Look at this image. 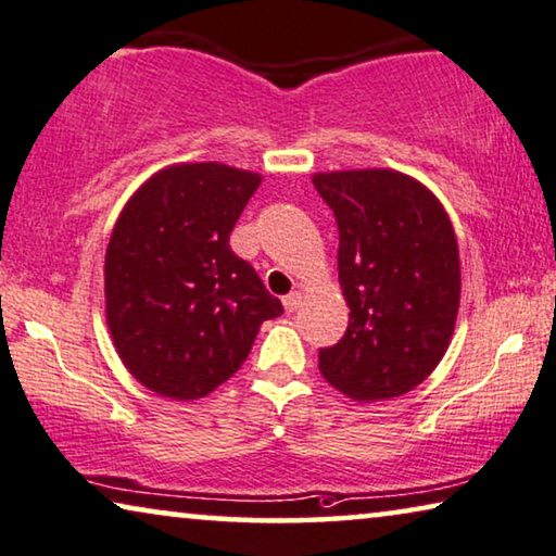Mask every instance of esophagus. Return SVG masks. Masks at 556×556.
I'll list each match as a JSON object with an SVG mask.
<instances>
[{"mask_svg": "<svg viewBox=\"0 0 556 556\" xmlns=\"http://www.w3.org/2000/svg\"><path fill=\"white\" fill-rule=\"evenodd\" d=\"M281 304H285L287 312H296V309H300V304H302V294H300V292L287 294L285 300H281Z\"/></svg>", "mask_w": 556, "mask_h": 556, "instance_id": "34e87169", "label": "esophagus"}]
</instances>
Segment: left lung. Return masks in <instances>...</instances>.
I'll use <instances>...</instances> for the list:
<instances>
[{
  "mask_svg": "<svg viewBox=\"0 0 556 556\" xmlns=\"http://www.w3.org/2000/svg\"><path fill=\"white\" fill-rule=\"evenodd\" d=\"M334 212L339 285L350 327L319 350V371L357 402L412 392L450 346L459 309V250L437 197L407 174H314Z\"/></svg>",
  "mask_w": 556,
  "mask_h": 556,
  "instance_id": "left-lung-1",
  "label": "left lung"
}]
</instances>
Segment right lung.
Here are the masks:
<instances>
[{
	"instance_id": "obj_1",
	"label": "right lung",
	"mask_w": 556,
	"mask_h": 556,
	"mask_svg": "<svg viewBox=\"0 0 556 556\" xmlns=\"http://www.w3.org/2000/svg\"><path fill=\"white\" fill-rule=\"evenodd\" d=\"M262 177L217 162L177 164L137 189L104 260L106 325L135 379L199 400L242 367L262 321L279 317L229 235Z\"/></svg>"
}]
</instances>
